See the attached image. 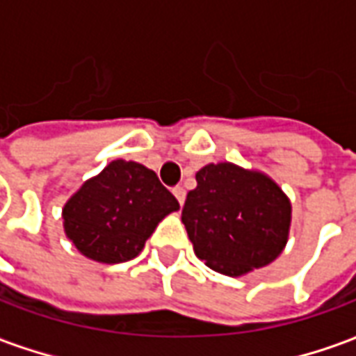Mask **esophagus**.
Wrapping results in <instances>:
<instances>
[{"label": "esophagus", "mask_w": 356, "mask_h": 356, "mask_svg": "<svg viewBox=\"0 0 356 356\" xmlns=\"http://www.w3.org/2000/svg\"><path fill=\"white\" fill-rule=\"evenodd\" d=\"M173 194H175V198L179 200V204L183 206V204H185V198H186L185 188H183V186H175V188H173Z\"/></svg>", "instance_id": "1"}]
</instances>
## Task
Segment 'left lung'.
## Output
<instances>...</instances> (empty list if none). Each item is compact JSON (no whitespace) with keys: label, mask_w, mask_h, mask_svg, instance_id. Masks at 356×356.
Wrapping results in <instances>:
<instances>
[{"label":"left lung","mask_w":356,"mask_h":356,"mask_svg":"<svg viewBox=\"0 0 356 356\" xmlns=\"http://www.w3.org/2000/svg\"><path fill=\"white\" fill-rule=\"evenodd\" d=\"M181 221L194 254L209 268L244 276L282 254L291 225V202L257 170L236 163H208L196 173Z\"/></svg>","instance_id":"left-lung-1"}]
</instances>
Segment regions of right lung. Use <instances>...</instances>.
Wrapping results in <instances>:
<instances>
[{"mask_svg":"<svg viewBox=\"0 0 356 356\" xmlns=\"http://www.w3.org/2000/svg\"><path fill=\"white\" fill-rule=\"evenodd\" d=\"M177 209L154 171L114 160L68 198L63 227L81 255L112 265L137 257L158 223Z\"/></svg>","mask_w":356,"mask_h":356,"instance_id":"add662e5","label":"right lung"}]
</instances>
